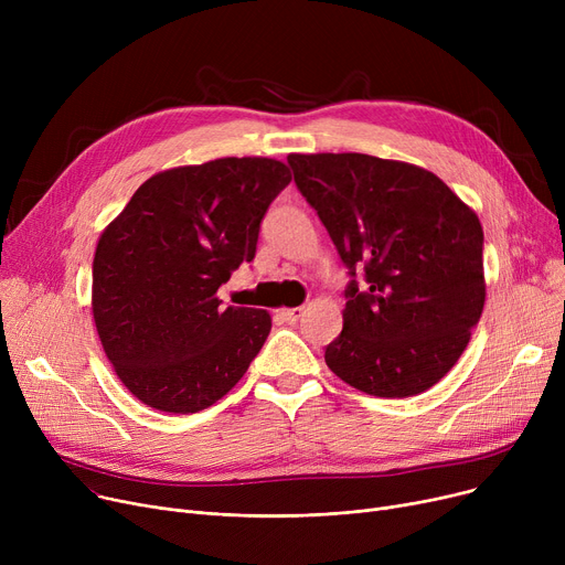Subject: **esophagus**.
Here are the masks:
<instances>
[{"mask_svg": "<svg viewBox=\"0 0 565 565\" xmlns=\"http://www.w3.org/2000/svg\"><path fill=\"white\" fill-rule=\"evenodd\" d=\"M302 313H305V309H302V307H295V309H281V311H279V316H281L286 322H290V324H292V322H298Z\"/></svg>", "mask_w": 565, "mask_h": 565, "instance_id": "esophagus-1", "label": "esophagus"}]
</instances>
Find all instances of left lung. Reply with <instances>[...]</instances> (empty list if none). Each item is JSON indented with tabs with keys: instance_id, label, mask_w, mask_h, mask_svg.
Returning a JSON list of instances; mask_svg holds the SVG:
<instances>
[{
	"instance_id": "8db88e82",
	"label": "left lung",
	"mask_w": 565,
	"mask_h": 565,
	"mask_svg": "<svg viewBox=\"0 0 565 565\" xmlns=\"http://www.w3.org/2000/svg\"><path fill=\"white\" fill-rule=\"evenodd\" d=\"M288 164L350 275L343 330L324 362L371 396L430 390L460 360L486 305L477 213L407 162L290 153Z\"/></svg>"
}]
</instances>
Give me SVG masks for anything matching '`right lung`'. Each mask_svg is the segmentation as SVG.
Masks as SVG:
<instances>
[{
  "instance_id": "obj_1",
  "label": "right lung",
  "mask_w": 565,
  "mask_h": 565,
  "mask_svg": "<svg viewBox=\"0 0 565 565\" xmlns=\"http://www.w3.org/2000/svg\"><path fill=\"white\" fill-rule=\"evenodd\" d=\"M290 183L284 162L220 158L160 171L100 235L96 330L118 380L143 405L190 414L228 394L273 318L222 307L217 290L254 260L260 220Z\"/></svg>"
}]
</instances>
